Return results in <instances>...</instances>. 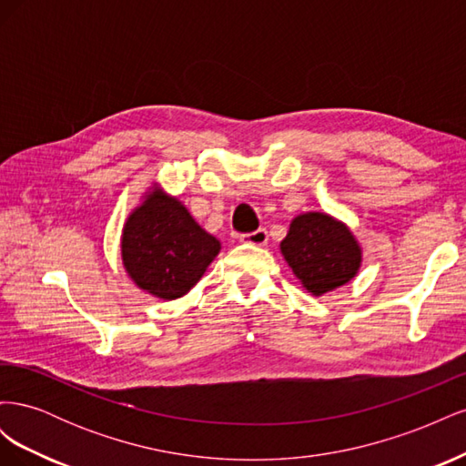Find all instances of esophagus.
Returning a JSON list of instances; mask_svg holds the SVG:
<instances>
[{"instance_id": "obj_1", "label": "esophagus", "mask_w": 466, "mask_h": 466, "mask_svg": "<svg viewBox=\"0 0 466 466\" xmlns=\"http://www.w3.org/2000/svg\"><path fill=\"white\" fill-rule=\"evenodd\" d=\"M238 241L245 245H255V247H264L268 243V231L266 229H257L252 233H243L238 237Z\"/></svg>"}]
</instances>
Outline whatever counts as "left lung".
Returning <instances> with one entry per match:
<instances>
[{"mask_svg": "<svg viewBox=\"0 0 466 466\" xmlns=\"http://www.w3.org/2000/svg\"><path fill=\"white\" fill-rule=\"evenodd\" d=\"M279 250L295 278L315 298L348 284L361 266V247L354 233L322 211L293 218Z\"/></svg>", "mask_w": 466, "mask_h": 466, "instance_id": "1", "label": "left lung"}]
</instances>
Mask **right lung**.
I'll return each instance as SVG.
<instances>
[{
	"label": "right lung",
	"instance_id": "add662e5",
	"mask_svg": "<svg viewBox=\"0 0 466 466\" xmlns=\"http://www.w3.org/2000/svg\"><path fill=\"white\" fill-rule=\"evenodd\" d=\"M221 243L159 185L146 192L122 228V264L134 284L153 298L187 295L219 255Z\"/></svg>",
	"mask_w": 466,
	"mask_h": 466
}]
</instances>
